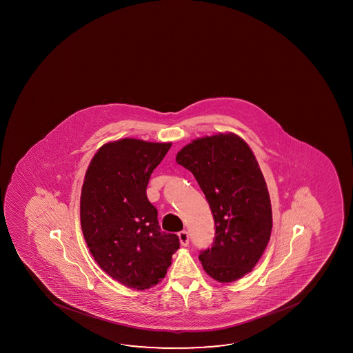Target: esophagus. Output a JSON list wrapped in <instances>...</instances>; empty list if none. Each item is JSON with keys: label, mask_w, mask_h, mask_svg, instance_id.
I'll list each match as a JSON object with an SVG mask.
<instances>
[{"label": "esophagus", "mask_w": 353, "mask_h": 353, "mask_svg": "<svg viewBox=\"0 0 353 353\" xmlns=\"http://www.w3.org/2000/svg\"><path fill=\"white\" fill-rule=\"evenodd\" d=\"M179 243L182 246H187L190 243V235L188 232L183 230V232H179Z\"/></svg>", "instance_id": "1"}]
</instances>
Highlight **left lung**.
<instances>
[{
	"mask_svg": "<svg viewBox=\"0 0 353 353\" xmlns=\"http://www.w3.org/2000/svg\"><path fill=\"white\" fill-rule=\"evenodd\" d=\"M176 161L196 177L213 213V245L199 254L204 271L220 283L237 281L271 236V201L254 152L236 134L220 133L185 145Z\"/></svg>",
	"mask_w": 353,
	"mask_h": 353,
	"instance_id": "obj_1",
	"label": "left lung"
}]
</instances>
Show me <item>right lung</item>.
I'll return each mask as SVG.
<instances>
[{
  "instance_id": "obj_1",
  "label": "right lung",
  "mask_w": 353,
  "mask_h": 353,
  "mask_svg": "<svg viewBox=\"0 0 353 353\" xmlns=\"http://www.w3.org/2000/svg\"><path fill=\"white\" fill-rule=\"evenodd\" d=\"M171 143L125 138L99 148L88 165L80 201L82 232L93 259L110 277L144 290L165 277L179 249L161 232L146 196L152 171Z\"/></svg>"
}]
</instances>
